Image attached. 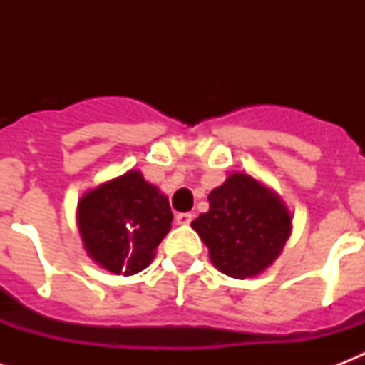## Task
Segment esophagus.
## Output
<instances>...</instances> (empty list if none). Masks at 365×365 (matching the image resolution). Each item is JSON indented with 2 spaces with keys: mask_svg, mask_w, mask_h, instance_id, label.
I'll use <instances>...</instances> for the list:
<instances>
[{
  "mask_svg": "<svg viewBox=\"0 0 365 365\" xmlns=\"http://www.w3.org/2000/svg\"><path fill=\"white\" fill-rule=\"evenodd\" d=\"M191 222H193V214H191V212H182V214H178L176 216L178 225H189Z\"/></svg>",
  "mask_w": 365,
  "mask_h": 365,
  "instance_id": "34e87169",
  "label": "esophagus"
}]
</instances>
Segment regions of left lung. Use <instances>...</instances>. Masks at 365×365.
<instances>
[{
    "mask_svg": "<svg viewBox=\"0 0 365 365\" xmlns=\"http://www.w3.org/2000/svg\"><path fill=\"white\" fill-rule=\"evenodd\" d=\"M210 210L191 227L210 250L212 263L233 278L259 274L277 259L292 217L277 195L246 174H231L208 195Z\"/></svg>",
    "mask_w": 365,
    "mask_h": 365,
    "instance_id": "obj_1",
    "label": "left lung"
}]
</instances>
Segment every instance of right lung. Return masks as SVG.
Segmentation results:
<instances>
[{"label": "right lung", "instance_id": "1", "mask_svg": "<svg viewBox=\"0 0 365 365\" xmlns=\"http://www.w3.org/2000/svg\"><path fill=\"white\" fill-rule=\"evenodd\" d=\"M79 233L88 255L115 274H136L153 259L170 231L168 199L130 170L88 191L77 208Z\"/></svg>", "mask_w": 365, "mask_h": 365}]
</instances>
